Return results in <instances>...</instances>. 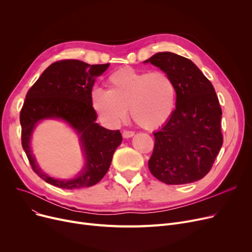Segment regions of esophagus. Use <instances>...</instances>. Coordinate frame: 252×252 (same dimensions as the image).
<instances>
[{
    "instance_id": "1",
    "label": "esophagus",
    "mask_w": 252,
    "mask_h": 252,
    "mask_svg": "<svg viewBox=\"0 0 252 252\" xmlns=\"http://www.w3.org/2000/svg\"><path fill=\"white\" fill-rule=\"evenodd\" d=\"M134 135H135V133H134V131H131V130H124V133H123V137L126 138V139L131 138Z\"/></svg>"
}]
</instances>
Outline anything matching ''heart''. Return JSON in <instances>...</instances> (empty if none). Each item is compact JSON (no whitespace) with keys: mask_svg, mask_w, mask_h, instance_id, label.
I'll return each mask as SVG.
<instances>
[{"mask_svg":"<svg viewBox=\"0 0 252 252\" xmlns=\"http://www.w3.org/2000/svg\"><path fill=\"white\" fill-rule=\"evenodd\" d=\"M109 90L92 91L93 108L110 126L121 124L129 108L133 121L145 129L164 126L177 102L176 83L167 72L124 67L107 79Z\"/></svg>","mask_w":252,"mask_h":252,"instance_id":"b5f03b06","label":"heart"}]
</instances>
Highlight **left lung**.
Here are the masks:
<instances>
[{
  "mask_svg": "<svg viewBox=\"0 0 252 252\" xmlns=\"http://www.w3.org/2000/svg\"><path fill=\"white\" fill-rule=\"evenodd\" d=\"M144 63L167 72L177 87L176 109L153 134L151 174L167 185L201 180L222 145L221 108L215 88L191 60L175 53H156Z\"/></svg>",
  "mask_w": 252,
  "mask_h": 252,
  "instance_id": "8db88e82",
  "label": "left lung"
}]
</instances>
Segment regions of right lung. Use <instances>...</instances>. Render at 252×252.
Masks as SVG:
<instances>
[{
	"mask_svg": "<svg viewBox=\"0 0 252 252\" xmlns=\"http://www.w3.org/2000/svg\"><path fill=\"white\" fill-rule=\"evenodd\" d=\"M109 67L107 64L90 65L79 60L52 63L30 89L20 111L21 144L34 173L45 182L62 189L94 186L107 173L115 149L122 144L121 131L110 130L96 123L91 94L96 77ZM44 119H61L80 136L85 166L77 177L54 179L38 167L30 149L35 126Z\"/></svg>",
	"mask_w": 252,
	"mask_h": 252,
	"instance_id": "add662e5",
	"label": "right lung"
}]
</instances>
